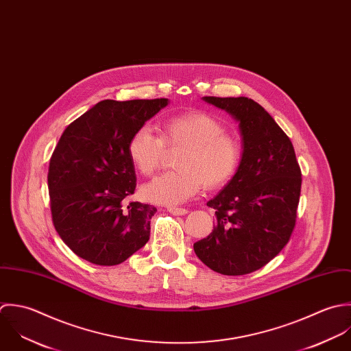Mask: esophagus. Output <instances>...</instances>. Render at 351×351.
Listing matches in <instances>:
<instances>
[{
    "mask_svg": "<svg viewBox=\"0 0 351 351\" xmlns=\"http://www.w3.org/2000/svg\"><path fill=\"white\" fill-rule=\"evenodd\" d=\"M168 211H169V213H172L173 215H184V214H187V213H189L187 209H183V208H175V206L168 208Z\"/></svg>",
    "mask_w": 351,
    "mask_h": 351,
    "instance_id": "34e87169",
    "label": "esophagus"
}]
</instances>
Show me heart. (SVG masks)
Returning a JSON list of instances; mask_svg holds the SVG:
<instances>
[{"label": "heart", "mask_w": 351, "mask_h": 351, "mask_svg": "<svg viewBox=\"0 0 351 351\" xmlns=\"http://www.w3.org/2000/svg\"><path fill=\"white\" fill-rule=\"evenodd\" d=\"M165 146L183 147L175 160L176 171L162 173L143 186L142 197L158 205H178L208 190L226 186L243 160L241 142L226 134V126L206 112H186L164 121L161 137L141 126L129 138L128 154L134 168L150 176L161 164Z\"/></svg>", "instance_id": "b5f03b06"}]
</instances>
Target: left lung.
Here are the masks:
<instances>
[{
  "label": "left lung",
  "mask_w": 351,
  "mask_h": 351,
  "mask_svg": "<svg viewBox=\"0 0 351 351\" xmlns=\"http://www.w3.org/2000/svg\"><path fill=\"white\" fill-rule=\"evenodd\" d=\"M204 100L239 122L243 160L234 178L208 202L215 226L194 251L215 273L244 276L266 266L287 244L301 169L291 141L261 104L244 96Z\"/></svg>",
  "instance_id": "1"
}]
</instances>
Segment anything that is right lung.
Returning <instances> with one entry per match:
<instances>
[{
	"instance_id": "obj_1",
	"label": "right lung",
	"mask_w": 351,
	"mask_h": 351,
	"mask_svg": "<svg viewBox=\"0 0 351 351\" xmlns=\"http://www.w3.org/2000/svg\"><path fill=\"white\" fill-rule=\"evenodd\" d=\"M168 103L103 100L62 133L50 160L49 194L56 230L77 256L115 266L147 243L157 209L126 202L137 186L128 142Z\"/></svg>"
}]
</instances>
